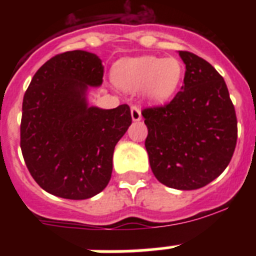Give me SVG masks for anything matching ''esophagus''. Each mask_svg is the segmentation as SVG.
<instances>
[{"mask_svg": "<svg viewBox=\"0 0 256 256\" xmlns=\"http://www.w3.org/2000/svg\"><path fill=\"white\" fill-rule=\"evenodd\" d=\"M130 115H132V119L134 122H140L142 119V115H141V110H140L138 106L133 105L130 108Z\"/></svg>", "mask_w": 256, "mask_h": 256, "instance_id": "34e87169", "label": "esophagus"}]
</instances>
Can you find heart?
<instances>
[{
  "mask_svg": "<svg viewBox=\"0 0 256 256\" xmlns=\"http://www.w3.org/2000/svg\"><path fill=\"white\" fill-rule=\"evenodd\" d=\"M183 76V65L176 58L140 56L119 61L112 72V79L126 91H138L154 104L169 100L177 91Z\"/></svg>",
  "mask_w": 256,
  "mask_h": 256,
  "instance_id": "heart-1",
  "label": "heart"
}]
</instances>
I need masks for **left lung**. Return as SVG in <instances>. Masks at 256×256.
Returning a JSON list of instances; mask_svg holds the SVG:
<instances>
[{
	"label": "left lung",
	"mask_w": 256,
	"mask_h": 256,
	"mask_svg": "<svg viewBox=\"0 0 256 256\" xmlns=\"http://www.w3.org/2000/svg\"><path fill=\"white\" fill-rule=\"evenodd\" d=\"M182 91L164 106L142 110L154 176L165 186L198 190L219 177L234 156L237 118L227 84L204 58L180 51Z\"/></svg>",
	"instance_id": "obj_1"
}]
</instances>
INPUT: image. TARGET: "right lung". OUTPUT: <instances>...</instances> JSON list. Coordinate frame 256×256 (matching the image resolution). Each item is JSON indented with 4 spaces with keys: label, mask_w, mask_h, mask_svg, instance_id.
Returning a JSON list of instances; mask_svg holds the SVG:
<instances>
[{
    "label": "right lung",
    "mask_w": 256,
    "mask_h": 256,
    "mask_svg": "<svg viewBox=\"0 0 256 256\" xmlns=\"http://www.w3.org/2000/svg\"><path fill=\"white\" fill-rule=\"evenodd\" d=\"M98 56L76 50L46 61L22 98L20 148L33 180L51 195L84 200L112 178L115 144L132 124L130 106H88L102 83Z\"/></svg>",
    "instance_id": "1"
}]
</instances>
